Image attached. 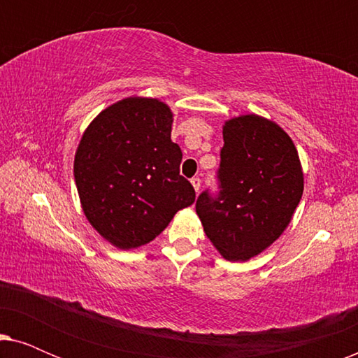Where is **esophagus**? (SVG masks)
<instances>
[{
  "instance_id": "34e87169",
  "label": "esophagus",
  "mask_w": 358,
  "mask_h": 358,
  "mask_svg": "<svg viewBox=\"0 0 358 358\" xmlns=\"http://www.w3.org/2000/svg\"><path fill=\"white\" fill-rule=\"evenodd\" d=\"M190 182H192L195 192H199V190H200V184H202V180H200V178H192V179H190Z\"/></svg>"
}]
</instances>
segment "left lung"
I'll return each instance as SVG.
<instances>
[{
	"instance_id": "1",
	"label": "left lung",
	"mask_w": 358,
	"mask_h": 358,
	"mask_svg": "<svg viewBox=\"0 0 358 358\" xmlns=\"http://www.w3.org/2000/svg\"><path fill=\"white\" fill-rule=\"evenodd\" d=\"M218 194L195 203L203 231L228 261H248L267 249L290 223L303 195V171L290 136L256 114L223 127Z\"/></svg>"
}]
</instances>
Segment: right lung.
Wrapping results in <instances>:
<instances>
[{
  "label": "right lung",
  "instance_id": "right-lung-1",
  "mask_svg": "<svg viewBox=\"0 0 358 358\" xmlns=\"http://www.w3.org/2000/svg\"><path fill=\"white\" fill-rule=\"evenodd\" d=\"M173 112L150 97H127L91 122L75 155V182L87 222L106 241L134 249L153 241L195 190L179 174Z\"/></svg>",
  "mask_w": 358,
  "mask_h": 358
}]
</instances>
